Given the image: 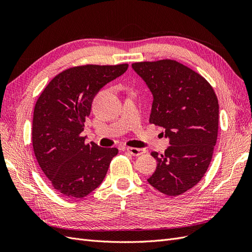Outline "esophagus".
Instances as JSON below:
<instances>
[{
  "instance_id": "esophagus-1",
  "label": "esophagus",
  "mask_w": 252,
  "mask_h": 252,
  "mask_svg": "<svg viewBox=\"0 0 252 252\" xmlns=\"http://www.w3.org/2000/svg\"><path fill=\"white\" fill-rule=\"evenodd\" d=\"M126 150H127L128 154H130L131 156H134V157L141 156V155H143V154H145V152H146V150L143 149V148H133V147H128Z\"/></svg>"
}]
</instances>
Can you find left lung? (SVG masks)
<instances>
[{
	"instance_id": "8db88e82",
	"label": "left lung",
	"mask_w": 252,
	"mask_h": 252,
	"mask_svg": "<svg viewBox=\"0 0 252 252\" xmlns=\"http://www.w3.org/2000/svg\"><path fill=\"white\" fill-rule=\"evenodd\" d=\"M154 97L149 123L164 128L170 146L147 180L159 192L180 195L201 181L211 162L219 129V102L210 84L177 61L131 65Z\"/></svg>"
}]
</instances>
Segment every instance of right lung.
<instances>
[{
  "mask_svg": "<svg viewBox=\"0 0 252 252\" xmlns=\"http://www.w3.org/2000/svg\"><path fill=\"white\" fill-rule=\"evenodd\" d=\"M128 69V64L72 67L53 78L37 98L32 146L41 169L57 191L86 196L101 185L117 148L86 144L82 136L95 94Z\"/></svg>",
  "mask_w": 252,
  "mask_h": 252,
  "instance_id": "obj_1",
  "label": "right lung"
}]
</instances>
